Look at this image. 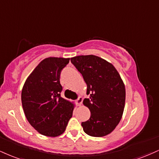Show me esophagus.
<instances>
[{"label":"esophagus","instance_id":"34e87169","mask_svg":"<svg viewBox=\"0 0 159 159\" xmlns=\"http://www.w3.org/2000/svg\"><path fill=\"white\" fill-rule=\"evenodd\" d=\"M82 101H83V98H82V97H79V98H78L77 100L75 101V102H76V104H77L78 106H81Z\"/></svg>","mask_w":159,"mask_h":159}]
</instances>
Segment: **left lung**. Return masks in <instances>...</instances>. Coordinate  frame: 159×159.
<instances>
[{
	"label": "left lung",
	"mask_w": 159,
	"mask_h": 159,
	"mask_svg": "<svg viewBox=\"0 0 159 159\" xmlns=\"http://www.w3.org/2000/svg\"><path fill=\"white\" fill-rule=\"evenodd\" d=\"M71 62L81 72L87 86L84 106L91 112L89 119L82 122L84 131L93 137L112 133L119 124L125 106L126 90L123 80L111 63L93 55H78Z\"/></svg>",
	"instance_id": "8db88e82"
}]
</instances>
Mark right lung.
<instances>
[{"label": "right lung", "instance_id": "1", "mask_svg": "<svg viewBox=\"0 0 159 159\" xmlns=\"http://www.w3.org/2000/svg\"><path fill=\"white\" fill-rule=\"evenodd\" d=\"M70 58L49 57L41 61L26 78L21 92L26 119L40 134L57 137L64 133L75 108L61 96V70Z\"/></svg>", "mask_w": 159, "mask_h": 159}]
</instances>
